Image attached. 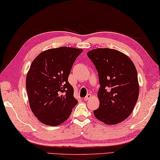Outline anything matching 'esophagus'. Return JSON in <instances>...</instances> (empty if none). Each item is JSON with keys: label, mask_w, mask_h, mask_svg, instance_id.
I'll return each instance as SVG.
<instances>
[{"label": "esophagus", "mask_w": 160, "mask_h": 160, "mask_svg": "<svg viewBox=\"0 0 160 160\" xmlns=\"http://www.w3.org/2000/svg\"><path fill=\"white\" fill-rule=\"evenodd\" d=\"M91 97H92V96H91V94H88L87 96H86L83 99H84V100H89L90 98H91Z\"/></svg>", "instance_id": "esophagus-1"}]
</instances>
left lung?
<instances>
[{"label": "left lung", "mask_w": 160, "mask_h": 160, "mask_svg": "<svg viewBox=\"0 0 160 160\" xmlns=\"http://www.w3.org/2000/svg\"><path fill=\"white\" fill-rule=\"evenodd\" d=\"M98 72L100 105L93 114L105 124L124 121L132 113L138 98L136 67L124 53L115 49L96 48L87 52Z\"/></svg>", "instance_id": "left-lung-1"}]
</instances>
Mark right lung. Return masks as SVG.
<instances>
[{
  "mask_svg": "<svg viewBox=\"0 0 160 160\" xmlns=\"http://www.w3.org/2000/svg\"><path fill=\"white\" fill-rule=\"evenodd\" d=\"M81 48L60 47L41 52L27 72L26 88L29 106L43 124L58 126L65 122L77 104L68 77Z\"/></svg>",
  "mask_w": 160,
  "mask_h": 160,
  "instance_id": "obj_1",
  "label": "right lung"
}]
</instances>
